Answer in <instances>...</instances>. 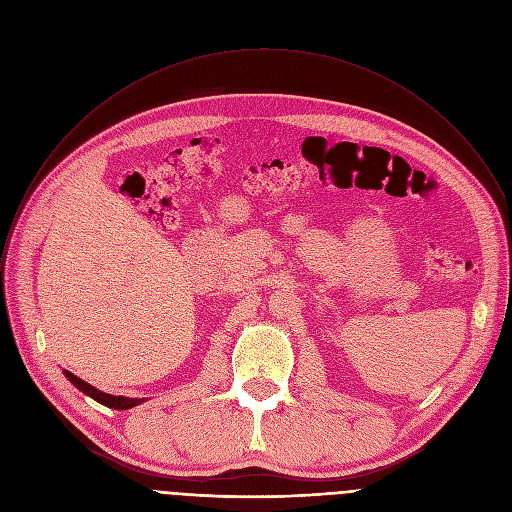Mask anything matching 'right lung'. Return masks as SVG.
Returning a JSON list of instances; mask_svg holds the SVG:
<instances>
[{
  "mask_svg": "<svg viewBox=\"0 0 512 512\" xmlns=\"http://www.w3.org/2000/svg\"><path fill=\"white\" fill-rule=\"evenodd\" d=\"M62 373H64V377H66L72 385H75L79 391H83L85 395H89L91 399H95L97 403H101V405H105V407L125 411V409H131V407H135V405H139V403H143V401H145V399H133V397H123V395H109V393H103V391H99L97 387H93V385L85 383L83 379H79L77 375H72L70 371H62Z\"/></svg>",
  "mask_w": 512,
  "mask_h": 512,
  "instance_id": "1",
  "label": "right lung"
}]
</instances>
